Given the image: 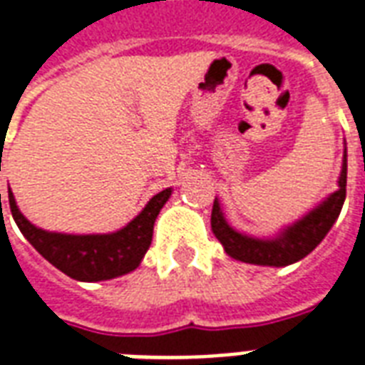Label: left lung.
<instances>
[{"label": "left lung", "instance_id": "8db88e82", "mask_svg": "<svg viewBox=\"0 0 365 365\" xmlns=\"http://www.w3.org/2000/svg\"><path fill=\"white\" fill-rule=\"evenodd\" d=\"M344 199H346V148L342 158L339 190L327 197L312 212H307L306 217L299 218L298 222L284 228L279 236L263 240V237H251L236 232L226 222L218 199H215L212 205L210 228L230 257L251 265L286 267L309 255L321 244V240L333 228L334 220L341 215Z\"/></svg>", "mask_w": 365, "mask_h": 365}]
</instances>
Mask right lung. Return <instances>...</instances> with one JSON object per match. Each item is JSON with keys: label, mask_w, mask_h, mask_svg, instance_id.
<instances>
[{"label": "right lung", "mask_w": 365, "mask_h": 365, "mask_svg": "<svg viewBox=\"0 0 365 365\" xmlns=\"http://www.w3.org/2000/svg\"><path fill=\"white\" fill-rule=\"evenodd\" d=\"M170 195H172L170 187L156 193L147 207L121 230L112 234H86V236L58 234V232L36 228L19 210L11 190L9 207L19 230L23 232V236L46 261H50L56 269L66 272L71 279L81 282H98V280H110L128 274L139 267L148 245L153 242L156 217Z\"/></svg>", "instance_id": "obj_1"}]
</instances>
